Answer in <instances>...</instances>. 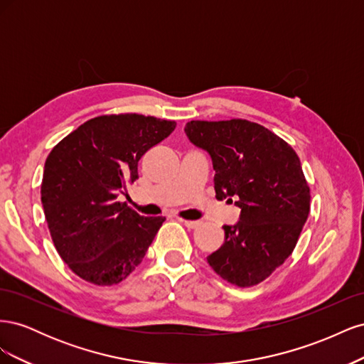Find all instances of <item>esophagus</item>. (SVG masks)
I'll list each match as a JSON object with an SVG mask.
<instances>
[{
    "label": "esophagus",
    "instance_id": "obj_1",
    "mask_svg": "<svg viewBox=\"0 0 364 364\" xmlns=\"http://www.w3.org/2000/svg\"><path fill=\"white\" fill-rule=\"evenodd\" d=\"M179 220L186 228H190V229H194L200 225V222H197V220H185V218H179Z\"/></svg>",
    "mask_w": 364,
    "mask_h": 364
}]
</instances>
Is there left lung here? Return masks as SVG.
Wrapping results in <instances>:
<instances>
[{
    "mask_svg": "<svg viewBox=\"0 0 364 364\" xmlns=\"http://www.w3.org/2000/svg\"><path fill=\"white\" fill-rule=\"evenodd\" d=\"M185 134L213 159L218 200L241 208L225 225V243L206 259L238 287L262 282L287 259L310 213L308 186L296 151L278 135L247 119L190 121Z\"/></svg>",
    "mask_w": 364,
    "mask_h": 364,
    "instance_id": "8db88e82",
    "label": "left lung"
}]
</instances>
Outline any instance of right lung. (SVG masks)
<instances>
[{"label": "right lung", "instance_id": "add662e5", "mask_svg": "<svg viewBox=\"0 0 364 364\" xmlns=\"http://www.w3.org/2000/svg\"><path fill=\"white\" fill-rule=\"evenodd\" d=\"M176 123L139 114L86 121L46 161L41 200L53 243L82 279L114 285L138 267L164 223L117 202L138 179V162Z\"/></svg>", "mask_w": 364, "mask_h": 364}]
</instances>
